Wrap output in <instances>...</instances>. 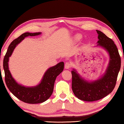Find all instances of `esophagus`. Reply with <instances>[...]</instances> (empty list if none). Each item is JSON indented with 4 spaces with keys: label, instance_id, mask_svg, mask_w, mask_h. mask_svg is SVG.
Returning a JSON list of instances; mask_svg holds the SVG:
<instances>
[{
    "label": "esophagus",
    "instance_id": "1",
    "mask_svg": "<svg viewBox=\"0 0 124 124\" xmlns=\"http://www.w3.org/2000/svg\"><path fill=\"white\" fill-rule=\"evenodd\" d=\"M64 67H65V69H70L71 67V64L70 63L68 62H66L65 63Z\"/></svg>",
    "mask_w": 124,
    "mask_h": 124
}]
</instances>
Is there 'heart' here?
Wrapping results in <instances>:
<instances>
[{"instance_id":"obj_1","label":"heart","mask_w":124,"mask_h":124,"mask_svg":"<svg viewBox=\"0 0 124 124\" xmlns=\"http://www.w3.org/2000/svg\"><path fill=\"white\" fill-rule=\"evenodd\" d=\"M77 38H78V39H79V38H80V37H79V36H78V37H77Z\"/></svg>"}]
</instances>
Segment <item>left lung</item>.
<instances>
[{"instance_id":"obj_1","label":"left lung","mask_w":124,"mask_h":124,"mask_svg":"<svg viewBox=\"0 0 124 124\" xmlns=\"http://www.w3.org/2000/svg\"><path fill=\"white\" fill-rule=\"evenodd\" d=\"M96 31L98 34L97 46L104 48L108 52L110 61L103 76L93 82H87L81 78L74 70L72 71L73 93L79 99L84 101H95L111 93L116 85L121 67V58L114 42L103 33Z\"/></svg>"}]
</instances>
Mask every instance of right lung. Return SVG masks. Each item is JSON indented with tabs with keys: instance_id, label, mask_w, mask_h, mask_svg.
Instances as JSON below:
<instances>
[{
	"instance_id": "1",
	"label": "right lung",
	"mask_w": 124,
	"mask_h": 124,
	"mask_svg": "<svg viewBox=\"0 0 124 124\" xmlns=\"http://www.w3.org/2000/svg\"><path fill=\"white\" fill-rule=\"evenodd\" d=\"M40 34L41 33L39 32L34 33L27 32L14 40L9 46L3 61L5 81L8 88L18 99L29 104L40 103L49 99L53 92L54 84L56 77L64 69V63L63 62H60L56 66L49 68L45 72L41 83L35 87H27L23 86L18 84L12 77L9 70L8 62L9 57L11 56L16 45L24 39L25 37L35 36Z\"/></svg>"
}]
</instances>
